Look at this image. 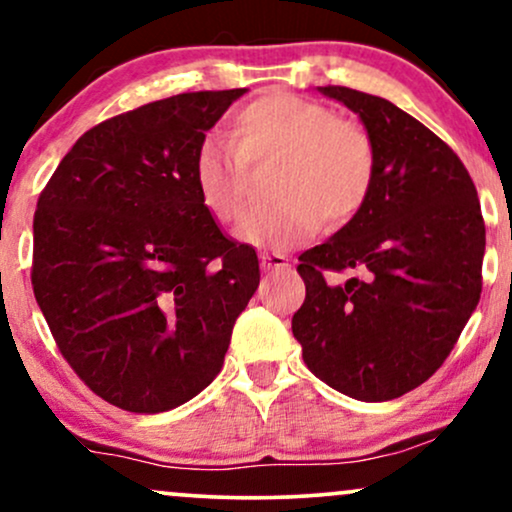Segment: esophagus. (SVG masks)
<instances>
[{
  "label": "esophagus",
  "mask_w": 512,
  "mask_h": 512,
  "mask_svg": "<svg viewBox=\"0 0 512 512\" xmlns=\"http://www.w3.org/2000/svg\"><path fill=\"white\" fill-rule=\"evenodd\" d=\"M260 260L267 272H274V269H289V257L279 255V252H262Z\"/></svg>",
  "instance_id": "1"
}]
</instances>
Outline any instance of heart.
<instances>
[{"instance_id": "b5f03b06", "label": "heart", "mask_w": 512, "mask_h": 512, "mask_svg": "<svg viewBox=\"0 0 512 512\" xmlns=\"http://www.w3.org/2000/svg\"><path fill=\"white\" fill-rule=\"evenodd\" d=\"M233 144L204 137L192 158L199 202L219 226L245 219L248 166L281 161L274 204L252 214L240 238L255 248L289 250L322 226H344L368 202L375 182V146L354 122L327 105L289 91H269L238 110Z\"/></svg>"}]
</instances>
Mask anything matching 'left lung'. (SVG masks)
I'll return each mask as SVG.
<instances>
[{
  "instance_id": "1",
  "label": "left lung",
  "mask_w": 512,
  "mask_h": 512,
  "mask_svg": "<svg viewBox=\"0 0 512 512\" xmlns=\"http://www.w3.org/2000/svg\"><path fill=\"white\" fill-rule=\"evenodd\" d=\"M354 110L375 146L368 202L305 250V301L291 330L322 383L387 402L426 383L455 346L481 293L486 228L477 187L443 139L380 96L317 86ZM358 268L332 287L325 271Z\"/></svg>"
}]
</instances>
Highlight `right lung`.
Listing matches in <instances>:
<instances>
[{"mask_svg": "<svg viewBox=\"0 0 512 512\" xmlns=\"http://www.w3.org/2000/svg\"><path fill=\"white\" fill-rule=\"evenodd\" d=\"M248 88L146 103L88 129L33 219V293L62 356L115 407L158 414L219 375L260 284L199 202L192 158Z\"/></svg>", "mask_w": 512, "mask_h": 512, "instance_id": "1", "label": "right lung"}]
</instances>
